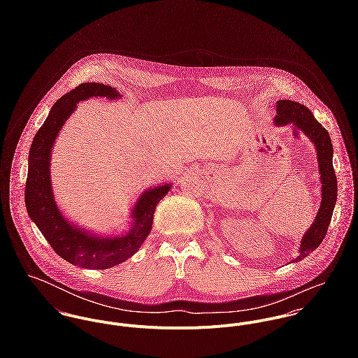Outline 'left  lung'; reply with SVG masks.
Segmentation results:
<instances>
[{
  "instance_id": "left-lung-1",
  "label": "left lung",
  "mask_w": 358,
  "mask_h": 358,
  "mask_svg": "<svg viewBox=\"0 0 358 358\" xmlns=\"http://www.w3.org/2000/svg\"><path fill=\"white\" fill-rule=\"evenodd\" d=\"M277 115L274 118L275 127L292 125L302 131L310 139L315 152L318 162V173L321 182V203L317 216L311 226L303 234L299 244V256L292 262H299L313 252L324 240L328 226L331 223L332 212L338 199V180L332 165L334 146L331 136L325 128L314 118L306 106L292 101H278L274 104Z\"/></svg>"
}]
</instances>
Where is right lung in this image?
<instances>
[{"label": "right lung", "mask_w": 358, "mask_h": 358, "mask_svg": "<svg viewBox=\"0 0 358 358\" xmlns=\"http://www.w3.org/2000/svg\"><path fill=\"white\" fill-rule=\"evenodd\" d=\"M91 98H106L113 102L121 99V94L110 85L85 83L52 106L30 148L24 201L30 219L57 255L81 268L103 270L125 262L139 251L152 231L157 204L168 194L172 183L154 186L139 194L129 210L128 229L118 234H98L77 226L63 215L52 189V150L77 104Z\"/></svg>", "instance_id": "obj_1"}]
</instances>
